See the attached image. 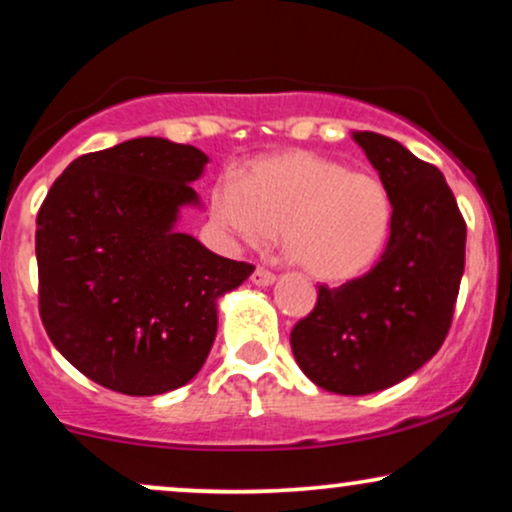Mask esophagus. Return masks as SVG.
I'll use <instances>...</instances> for the list:
<instances>
[{
	"label": "esophagus",
	"mask_w": 512,
	"mask_h": 512,
	"mask_svg": "<svg viewBox=\"0 0 512 512\" xmlns=\"http://www.w3.org/2000/svg\"><path fill=\"white\" fill-rule=\"evenodd\" d=\"M276 281V274H272V272H267V269H262V267H257L255 272H252V283H255V286H272V283Z\"/></svg>",
	"instance_id": "1"
}]
</instances>
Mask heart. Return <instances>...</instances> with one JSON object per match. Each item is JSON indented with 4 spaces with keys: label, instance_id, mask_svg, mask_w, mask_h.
<instances>
[{
    "label": "heart",
    "instance_id": "b5f03b06",
    "mask_svg": "<svg viewBox=\"0 0 512 512\" xmlns=\"http://www.w3.org/2000/svg\"><path fill=\"white\" fill-rule=\"evenodd\" d=\"M224 236L264 245L281 226L283 248L322 283L360 279L389 243L391 195L377 176L307 150L255 159L243 178L224 174L209 195Z\"/></svg>",
    "mask_w": 512,
    "mask_h": 512
}]
</instances>
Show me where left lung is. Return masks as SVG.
<instances>
[{
  "mask_svg": "<svg viewBox=\"0 0 512 512\" xmlns=\"http://www.w3.org/2000/svg\"><path fill=\"white\" fill-rule=\"evenodd\" d=\"M391 195L384 255L362 279L319 288L291 331L295 362L319 389L367 396L429 362L451 326L465 269V221L446 178L398 140L353 131Z\"/></svg>",
  "mask_w": 512,
  "mask_h": 512,
  "instance_id": "obj_1",
  "label": "left lung"
}]
</instances>
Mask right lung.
Masks as SVG:
<instances>
[{"instance_id": "obj_1", "label": "right lung", "mask_w": 512, "mask_h": 512, "mask_svg": "<svg viewBox=\"0 0 512 512\" xmlns=\"http://www.w3.org/2000/svg\"><path fill=\"white\" fill-rule=\"evenodd\" d=\"M209 157L133 138L69 164L35 231L40 317L54 348L95 384L159 396L188 384L217 336L219 298L255 272L176 229L200 207Z\"/></svg>"}]
</instances>
